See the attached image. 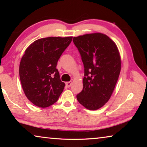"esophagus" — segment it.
Returning <instances> with one entry per match:
<instances>
[{"mask_svg": "<svg viewBox=\"0 0 147 147\" xmlns=\"http://www.w3.org/2000/svg\"><path fill=\"white\" fill-rule=\"evenodd\" d=\"M65 85H66L67 87V88H69V87L71 86L72 82H67L65 83Z\"/></svg>", "mask_w": 147, "mask_h": 147, "instance_id": "obj_1", "label": "esophagus"}]
</instances>
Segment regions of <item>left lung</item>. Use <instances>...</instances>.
<instances>
[{
  "label": "left lung",
  "instance_id": "1",
  "mask_svg": "<svg viewBox=\"0 0 147 147\" xmlns=\"http://www.w3.org/2000/svg\"><path fill=\"white\" fill-rule=\"evenodd\" d=\"M73 42L84 67V87L77 100L86 109L96 110L113 93L121 72L120 54L115 42L102 33L74 37Z\"/></svg>",
  "mask_w": 147,
  "mask_h": 147
}]
</instances>
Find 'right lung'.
<instances>
[{
	"label": "right lung",
	"instance_id": "add662e5",
	"mask_svg": "<svg viewBox=\"0 0 147 147\" xmlns=\"http://www.w3.org/2000/svg\"><path fill=\"white\" fill-rule=\"evenodd\" d=\"M73 37L39 39L26 49L19 65V76L27 98L40 108L58 100L63 91L56 65Z\"/></svg>",
	"mask_w": 147,
	"mask_h": 147
}]
</instances>
